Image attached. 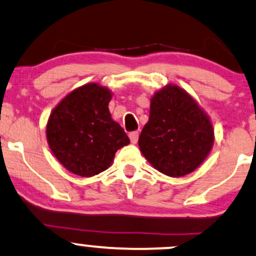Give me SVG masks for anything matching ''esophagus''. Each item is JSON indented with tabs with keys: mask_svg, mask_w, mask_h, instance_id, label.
I'll return each instance as SVG.
<instances>
[{
	"mask_svg": "<svg viewBox=\"0 0 256 256\" xmlns=\"http://www.w3.org/2000/svg\"><path fill=\"white\" fill-rule=\"evenodd\" d=\"M138 136H140V134H138V131H132L128 134V137H130V140L131 143H134V144H136L137 140H138Z\"/></svg>",
	"mask_w": 256,
	"mask_h": 256,
	"instance_id": "1",
	"label": "esophagus"
}]
</instances>
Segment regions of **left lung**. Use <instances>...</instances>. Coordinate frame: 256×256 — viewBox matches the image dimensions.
<instances>
[{"label":"left lung","mask_w":256,"mask_h":256,"mask_svg":"<svg viewBox=\"0 0 256 256\" xmlns=\"http://www.w3.org/2000/svg\"><path fill=\"white\" fill-rule=\"evenodd\" d=\"M210 119L186 91L168 85L152 98L138 146L158 171L183 177L204 162L213 146Z\"/></svg>","instance_id":"obj_1"}]
</instances>
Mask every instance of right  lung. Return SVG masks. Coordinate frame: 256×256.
I'll return each mask as SVG.
<instances>
[{"label": "right lung", "instance_id": "add662e5", "mask_svg": "<svg viewBox=\"0 0 256 256\" xmlns=\"http://www.w3.org/2000/svg\"><path fill=\"white\" fill-rule=\"evenodd\" d=\"M110 91L86 84L67 95L52 110L46 138L52 154L74 174L91 177L107 170L118 149L130 143L110 118Z\"/></svg>", "mask_w": 256, "mask_h": 256}]
</instances>
